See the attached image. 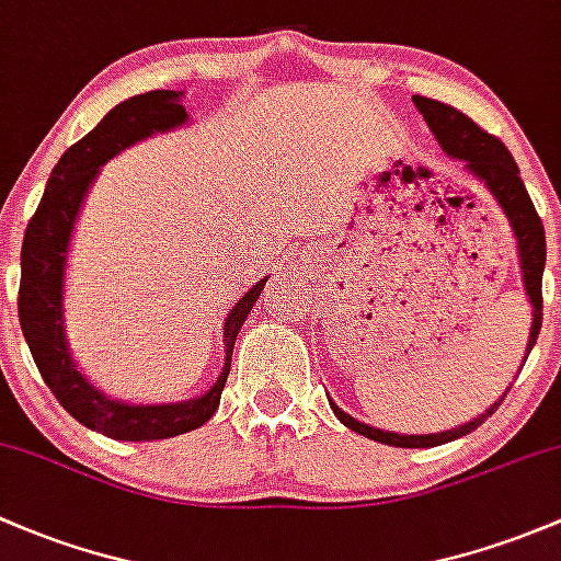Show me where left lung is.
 <instances>
[{
  "label": "left lung",
  "instance_id": "obj_1",
  "mask_svg": "<svg viewBox=\"0 0 561 561\" xmlns=\"http://www.w3.org/2000/svg\"><path fill=\"white\" fill-rule=\"evenodd\" d=\"M413 105L419 107V113L424 115V121L430 124L432 135L437 137L440 148L446 156L461 161L465 172L476 181H481L489 188V194L494 196L496 205L502 207V213L511 221L513 234L518 242V256H522V273H524V288H527V297L533 302V329H529L527 340V356L533 351V345L538 343L540 323H542V267H546V232H542V221L535 210L533 199H529L527 188H524L522 175H518V167L513 161L511 151L502 146V140H496L494 135L483 131L476 121L467 118L465 113L451 105H443L437 100H426V96H413ZM524 356V359H527ZM505 397V394H502ZM500 400L492 408H486V413H481L478 419L467 421V424L456 426V430L437 432V435H400V432H383L375 430V426L362 424L354 415H348L345 410H340L329 400L334 415L343 421L348 430L359 432V435L369 437V440L386 443V446L397 448H432L443 446V443H451L456 437H465L467 432L478 430L489 415L500 408Z\"/></svg>",
  "mask_w": 561,
  "mask_h": 561
}]
</instances>
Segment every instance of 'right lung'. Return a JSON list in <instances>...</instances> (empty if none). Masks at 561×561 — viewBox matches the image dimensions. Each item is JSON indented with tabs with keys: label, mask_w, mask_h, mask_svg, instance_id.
Listing matches in <instances>:
<instances>
[{
	"label": "right lung",
	"mask_w": 561,
	"mask_h": 561,
	"mask_svg": "<svg viewBox=\"0 0 561 561\" xmlns=\"http://www.w3.org/2000/svg\"><path fill=\"white\" fill-rule=\"evenodd\" d=\"M181 96L183 91H148L110 110L83 140L67 148L54 167L37 213L23 234L19 319L34 365L72 419L113 440H164L192 432L213 419L232 367L234 340L267 280L262 278L251 291L242 294L240 302L224 319V369L216 383L194 400L170 405H129L110 400L94 383H89L69 354L65 334V270L69 240L85 194L100 167L115 153L156 131H170L186 124L188 113L181 105Z\"/></svg>",
	"instance_id": "obj_1"
}]
</instances>
